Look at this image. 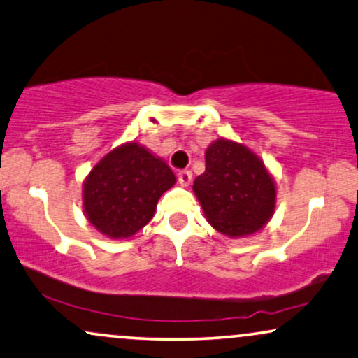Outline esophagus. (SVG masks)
<instances>
[{
  "label": "esophagus",
  "instance_id": "34e87169",
  "mask_svg": "<svg viewBox=\"0 0 358 358\" xmlns=\"http://www.w3.org/2000/svg\"><path fill=\"white\" fill-rule=\"evenodd\" d=\"M192 178H193V175L190 170H182L178 173V182L182 187H188V185L192 183Z\"/></svg>",
  "mask_w": 358,
  "mask_h": 358
}]
</instances>
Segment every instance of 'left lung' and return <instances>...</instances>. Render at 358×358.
Instances as JSON below:
<instances>
[{
    "mask_svg": "<svg viewBox=\"0 0 358 358\" xmlns=\"http://www.w3.org/2000/svg\"><path fill=\"white\" fill-rule=\"evenodd\" d=\"M205 163L193 192L210 225L231 238L260 230L272 218L277 200L264 162L245 145L220 138L206 148Z\"/></svg>",
    "mask_w": 358,
    "mask_h": 358,
    "instance_id": "1",
    "label": "left lung"
}]
</instances>
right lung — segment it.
<instances>
[{"label":"right lung","mask_w":358,"mask_h":358,"mask_svg":"<svg viewBox=\"0 0 358 358\" xmlns=\"http://www.w3.org/2000/svg\"><path fill=\"white\" fill-rule=\"evenodd\" d=\"M175 183V173L162 158L135 141L124 143L86 176V218L110 238H128L152 220L160 196Z\"/></svg>","instance_id":"add662e5"}]
</instances>
